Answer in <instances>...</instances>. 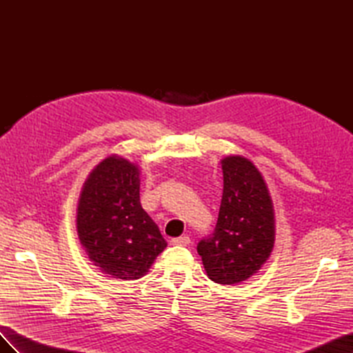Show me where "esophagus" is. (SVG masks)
Masks as SVG:
<instances>
[{
	"instance_id": "obj_1",
	"label": "esophagus",
	"mask_w": 353,
	"mask_h": 353,
	"mask_svg": "<svg viewBox=\"0 0 353 353\" xmlns=\"http://www.w3.org/2000/svg\"><path fill=\"white\" fill-rule=\"evenodd\" d=\"M190 237L188 236H183V237H178V239H172L170 240V244L174 245H188L190 244Z\"/></svg>"
}]
</instances>
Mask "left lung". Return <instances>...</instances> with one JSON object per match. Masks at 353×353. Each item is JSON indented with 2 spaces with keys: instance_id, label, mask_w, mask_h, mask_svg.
<instances>
[{
  "instance_id": "left-lung-1",
  "label": "left lung",
  "mask_w": 353,
  "mask_h": 353,
  "mask_svg": "<svg viewBox=\"0 0 353 353\" xmlns=\"http://www.w3.org/2000/svg\"><path fill=\"white\" fill-rule=\"evenodd\" d=\"M223 190L215 231L197 244L212 281L239 284L268 261L275 241L274 203L259 169L244 156L221 160Z\"/></svg>"
}]
</instances>
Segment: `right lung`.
Returning <instances> with one entry per match:
<instances>
[{"mask_svg": "<svg viewBox=\"0 0 353 353\" xmlns=\"http://www.w3.org/2000/svg\"><path fill=\"white\" fill-rule=\"evenodd\" d=\"M78 239L90 261L112 279L144 276L168 243L140 203V168L117 154L103 159L83 183Z\"/></svg>", "mask_w": 353, "mask_h": 353, "instance_id": "1", "label": "right lung"}]
</instances>
